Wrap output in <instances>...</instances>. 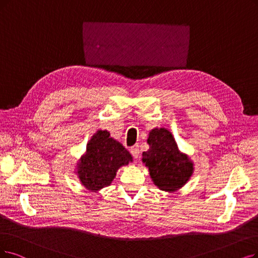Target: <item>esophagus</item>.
<instances>
[{"mask_svg":"<svg viewBox=\"0 0 258 258\" xmlns=\"http://www.w3.org/2000/svg\"><path fill=\"white\" fill-rule=\"evenodd\" d=\"M130 152H131V154H132L133 158H135V159H138V158L140 157V149H139V146L132 147L131 150H130Z\"/></svg>","mask_w":258,"mask_h":258,"instance_id":"esophagus-1","label":"esophagus"}]
</instances>
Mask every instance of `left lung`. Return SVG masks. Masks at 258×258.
<instances>
[{
  "label": "left lung",
  "mask_w": 258,
  "mask_h": 258,
  "mask_svg": "<svg viewBox=\"0 0 258 258\" xmlns=\"http://www.w3.org/2000/svg\"><path fill=\"white\" fill-rule=\"evenodd\" d=\"M147 143L149 149L143 152V163L149 170L156 186L164 191L173 192L182 188L194 173V162L182 152L167 128L150 130Z\"/></svg>",
  "instance_id": "8db88e82"
}]
</instances>
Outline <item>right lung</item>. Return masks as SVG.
<instances>
[{
  "label": "right lung",
  "instance_id": "add662e5",
  "mask_svg": "<svg viewBox=\"0 0 258 258\" xmlns=\"http://www.w3.org/2000/svg\"><path fill=\"white\" fill-rule=\"evenodd\" d=\"M132 161L130 152L111 138L108 130H97L75 164L74 172L86 189L98 192L109 186L121 166H127Z\"/></svg>",
  "mask_w": 258,
  "mask_h": 258
}]
</instances>
